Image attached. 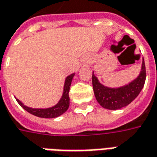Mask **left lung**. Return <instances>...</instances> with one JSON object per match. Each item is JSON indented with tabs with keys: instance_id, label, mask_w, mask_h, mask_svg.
Returning a JSON list of instances; mask_svg holds the SVG:
<instances>
[{
	"instance_id": "left-lung-1",
	"label": "left lung",
	"mask_w": 157,
	"mask_h": 157,
	"mask_svg": "<svg viewBox=\"0 0 157 157\" xmlns=\"http://www.w3.org/2000/svg\"><path fill=\"white\" fill-rule=\"evenodd\" d=\"M146 78L144 60L142 61L139 75L128 84L118 87H109L99 82L93 71V87L98 103L107 109H119L128 105L135 99L144 87Z\"/></svg>"
}]
</instances>
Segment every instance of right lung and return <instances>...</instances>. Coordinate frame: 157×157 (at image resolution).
<instances>
[{
  "mask_svg": "<svg viewBox=\"0 0 157 157\" xmlns=\"http://www.w3.org/2000/svg\"><path fill=\"white\" fill-rule=\"evenodd\" d=\"M75 73H73V74L68 75L67 77L65 78L64 84H63V94L60 98L59 101L55 105L52 106V107L45 108V109L31 108V107H28V106L24 105L19 99H17V98H16L17 102L19 104V105L21 106L22 108H24L26 111H28V112L32 114L34 116H36V117H41V118H56V117H59L61 115H63L70 106L69 92H70V87H71L72 79L75 76Z\"/></svg>",
  "mask_w": 157,
  "mask_h": 157,
  "instance_id": "obj_1",
  "label": "right lung"
}]
</instances>
